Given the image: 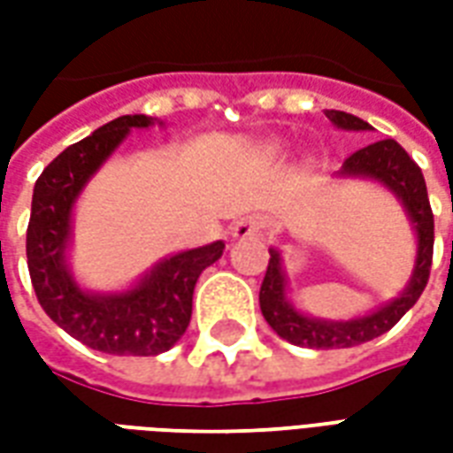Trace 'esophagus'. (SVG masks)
I'll return each mask as SVG.
<instances>
[{
	"mask_svg": "<svg viewBox=\"0 0 453 453\" xmlns=\"http://www.w3.org/2000/svg\"><path fill=\"white\" fill-rule=\"evenodd\" d=\"M259 230H262V220H259L257 216H245L233 223V227H230V235H233V240H245V237L257 235Z\"/></svg>",
	"mask_w": 453,
	"mask_h": 453,
	"instance_id": "obj_1",
	"label": "esophagus"
}]
</instances>
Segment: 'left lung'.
I'll list each match as a JSON object with an SVG mask.
<instances>
[{"label": "left lung", "instance_id": "left-lung-1", "mask_svg": "<svg viewBox=\"0 0 453 453\" xmlns=\"http://www.w3.org/2000/svg\"><path fill=\"white\" fill-rule=\"evenodd\" d=\"M325 116L342 130H371L366 120L357 119L351 113L330 109L325 111ZM337 177L371 179L388 188L408 213L410 226L418 237V257H415L408 286L393 301L351 320H323V318H313L298 311L288 301L286 296L288 276L284 272V259L276 247H269V266L259 288L262 315L279 337L298 347H308V349H344V347H357L388 333L390 327L418 303V298L427 286L429 269H432L434 216L429 208L427 184L422 177V169L412 162V157L395 140L386 138L357 150L354 155L344 159Z\"/></svg>", "mask_w": 453, "mask_h": 453}]
</instances>
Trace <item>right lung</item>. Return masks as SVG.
I'll use <instances>...</instances> for the list:
<instances>
[{"mask_svg": "<svg viewBox=\"0 0 453 453\" xmlns=\"http://www.w3.org/2000/svg\"><path fill=\"white\" fill-rule=\"evenodd\" d=\"M155 123L162 126L145 113L120 116L63 150L35 181L26 230L28 274L38 303L74 340L116 357H155L172 349L187 333L198 276L226 250V242L216 240L165 257L126 291L99 294L77 284L67 265L74 203L130 130Z\"/></svg>", "mask_w": 453, "mask_h": 453, "instance_id": "obj_1", "label": "right lung"}]
</instances>
